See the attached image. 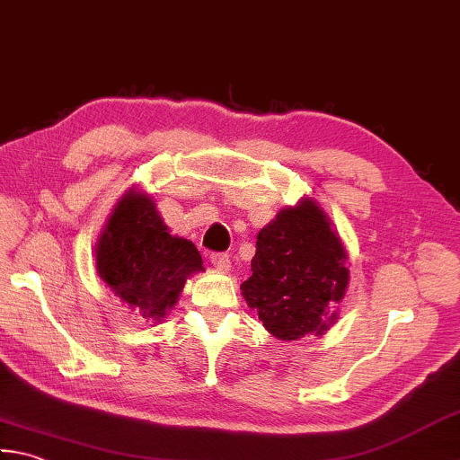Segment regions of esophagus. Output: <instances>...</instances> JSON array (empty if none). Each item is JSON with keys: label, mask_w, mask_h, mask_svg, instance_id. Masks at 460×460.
I'll use <instances>...</instances> for the list:
<instances>
[{"label": "esophagus", "mask_w": 460, "mask_h": 460, "mask_svg": "<svg viewBox=\"0 0 460 460\" xmlns=\"http://www.w3.org/2000/svg\"><path fill=\"white\" fill-rule=\"evenodd\" d=\"M210 262L214 268H218L220 272L230 270V258L226 254H210Z\"/></svg>", "instance_id": "esophagus-1"}]
</instances>
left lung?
<instances>
[{"label": "left lung", "mask_w": 460, "mask_h": 460, "mask_svg": "<svg viewBox=\"0 0 460 460\" xmlns=\"http://www.w3.org/2000/svg\"><path fill=\"white\" fill-rule=\"evenodd\" d=\"M349 280V252L331 218L302 198L258 232L252 276L240 290L266 331L288 342L336 323Z\"/></svg>", "instance_id": "obj_1"}]
</instances>
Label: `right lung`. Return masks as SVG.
Returning <instances> with one entry per match:
<instances>
[{"instance_id": "right-lung-1", "label": "right lung", "mask_w": 460, "mask_h": 460, "mask_svg": "<svg viewBox=\"0 0 460 460\" xmlns=\"http://www.w3.org/2000/svg\"><path fill=\"white\" fill-rule=\"evenodd\" d=\"M95 268L129 314L154 324L176 306L190 276L204 270L198 248L172 236L152 196L136 186L119 198L100 234Z\"/></svg>"}]
</instances>
